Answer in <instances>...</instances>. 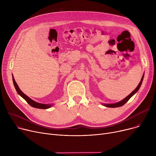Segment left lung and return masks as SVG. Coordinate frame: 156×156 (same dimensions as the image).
<instances>
[{
    "instance_id": "obj_1",
    "label": "left lung",
    "mask_w": 156,
    "mask_h": 156,
    "mask_svg": "<svg viewBox=\"0 0 156 156\" xmlns=\"http://www.w3.org/2000/svg\"><path fill=\"white\" fill-rule=\"evenodd\" d=\"M144 75L142 77V79L140 81V83H139V84L138 85L137 87L129 95H128L126 97H125L124 99H122V101H121L118 102L114 103V104H102L103 105L105 106V107H108V108H118V107H121V106H122V105H123L125 104H126L128 101V100L130 99L131 97H132L135 94H136L138 92V90H139V88H140L141 85L142 83V81H143V80H144Z\"/></svg>"
}]
</instances>
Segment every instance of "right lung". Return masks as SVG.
Instances as JSON below:
<instances>
[{"mask_svg": "<svg viewBox=\"0 0 156 156\" xmlns=\"http://www.w3.org/2000/svg\"><path fill=\"white\" fill-rule=\"evenodd\" d=\"M12 81H13V83H14V87L16 90V91H17L18 94L21 97H23V99L25 100L31 106H32L33 108H38V109H48L51 108L52 106L53 105L52 104H42V103H39V102H35V101L32 100L31 99H30V98L29 97H28L27 95L24 94L21 90L20 88H19L18 85H17V83H16V81L14 78V76L12 75Z\"/></svg>", "mask_w": 156, "mask_h": 156, "instance_id": "obj_1", "label": "right lung"}]
</instances>
